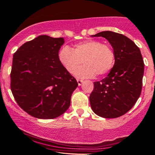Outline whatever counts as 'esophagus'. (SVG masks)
I'll use <instances>...</instances> for the list:
<instances>
[{
  "label": "esophagus",
  "instance_id": "1",
  "mask_svg": "<svg viewBox=\"0 0 155 155\" xmlns=\"http://www.w3.org/2000/svg\"><path fill=\"white\" fill-rule=\"evenodd\" d=\"M76 80H77V82H78V84H79V86L81 85V84H82L83 81H84L83 80H81V79H77Z\"/></svg>",
  "mask_w": 155,
  "mask_h": 155
}]
</instances>
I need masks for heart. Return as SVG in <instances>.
Listing matches in <instances>:
<instances>
[{
  "instance_id": "b5f03b06",
  "label": "heart",
  "mask_w": 155,
  "mask_h": 155,
  "mask_svg": "<svg viewBox=\"0 0 155 155\" xmlns=\"http://www.w3.org/2000/svg\"><path fill=\"white\" fill-rule=\"evenodd\" d=\"M58 58L71 74L84 62L85 64L74 74L79 78H93L96 75L104 76L110 72L115 64V54L109 44L90 40L76 44L72 49L68 46L62 47L58 53Z\"/></svg>"
}]
</instances>
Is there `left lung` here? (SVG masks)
<instances>
[{"label": "left lung", "mask_w": 155, "mask_h": 155, "mask_svg": "<svg viewBox=\"0 0 155 155\" xmlns=\"http://www.w3.org/2000/svg\"><path fill=\"white\" fill-rule=\"evenodd\" d=\"M93 37H103L113 48L115 64L106 78L95 81L90 96L93 111L98 116L115 118L132 108L140 96L144 63L139 48L121 34L101 31Z\"/></svg>", "instance_id": "left-lung-1"}]
</instances>
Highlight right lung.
Listing matches in <instances>:
<instances>
[{
	"mask_svg": "<svg viewBox=\"0 0 155 155\" xmlns=\"http://www.w3.org/2000/svg\"><path fill=\"white\" fill-rule=\"evenodd\" d=\"M62 37L40 35L25 42L13 55L11 91L18 104L31 116L59 117L68 109L76 79L59 62Z\"/></svg>",
	"mask_w": 155,
	"mask_h": 155,
	"instance_id": "add662e5",
	"label": "right lung"
}]
</instances>
